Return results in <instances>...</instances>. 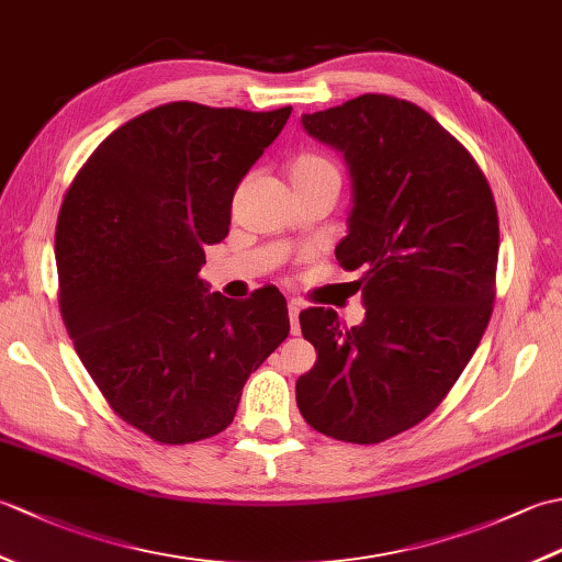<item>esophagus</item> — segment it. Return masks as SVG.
I'll return each instance as SVG.
<instances>
[{"mask_svg": "<svg viewBox=\"0 0 562 562\" xmlns=\"http://www.w3.org/2000/svg\"><path fill=\"white\" fill-rule=\"evenodd\" d=\"M302 308H304L302 302L290 300L288 312H290V324H292V333H294V336H296V333H300V312H302Z\"/></svg>", "mask_w": 562, "mask_h": 562, "instance_id": "esophagus-1", "label": "esophagus"}]
</instances>
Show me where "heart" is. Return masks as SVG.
Here are the masks:
<instances>
[{"label":"heart","mask_w":562,"mask_h":562,"mask_svg":"<svg viewBox=\"0 0 562 562\" xmlns=\"http://www.w3.org/2000/svg\"><path fill=\"white\" fill-rule=\"evenodd\" d=\"M292 183H336L340 188V169L326 154L302 151L290 164Z\"/></svg>","instance_id":"heart-1"}]
</instances>
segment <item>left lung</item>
Masks as SVG:
<instances>
[{
    "instance_id": "8db88e82",
    "label": "left lung",
    "mask_w": 562,
    "mask_h": 562,
    "mask_svg": "<svg viewBox=\"0 0 562 562\" xmlns=\"http://www.w3.org/2000/svg\"><path fill=\"white\" fill-rule=\"evenodd\" d=\"M308 135L338 147L352 176L350 234L336 248L367 316L300 314L316 348L296 405L316 432L379 445L445 401L487 328L499 222L471 151L420 105L364 93L304 115Z\"/></svg>"
}]
</instances>
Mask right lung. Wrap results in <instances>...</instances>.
<instances>
[{"label": "right lung", "mask_w": 562, "mask_h": 562, "mask_svg": "<svg viewBox=\"0 0 562 562\" xmlns=\"http://www.w3.org/2000/svg\"><path fill=\"white\" fill-rule=\"evenodd\" d=\"M290 113L157 105L105 137L65 193L55 258L67 333L113 413L159 445L229 427L246 379L290 336L272 284L232 302L198 278Z\"/></svg>", "instance_id": "add662e5"}]
</instances>
